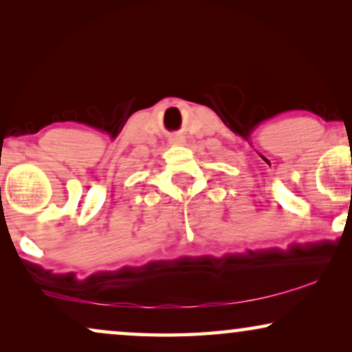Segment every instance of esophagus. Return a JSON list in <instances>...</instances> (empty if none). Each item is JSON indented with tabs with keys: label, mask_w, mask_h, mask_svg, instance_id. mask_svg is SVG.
Wrapping results in <instances>:
<instances>
[{
	"label": "esophagus",
	"mask_w": 352,
	"mask_h": 352,
	"mask_svg": "<svg viewBox=\"0 0 352 352\" xmlns=\"http://www.w3.org/2000/svg\"><path fill=\"white\" fill-rule=\"evenodd\" d=\"M179 142H181V141H175V144H179Z\"/></svg>",
	"instance_id": "esophagus-1"
}]
</instances>
